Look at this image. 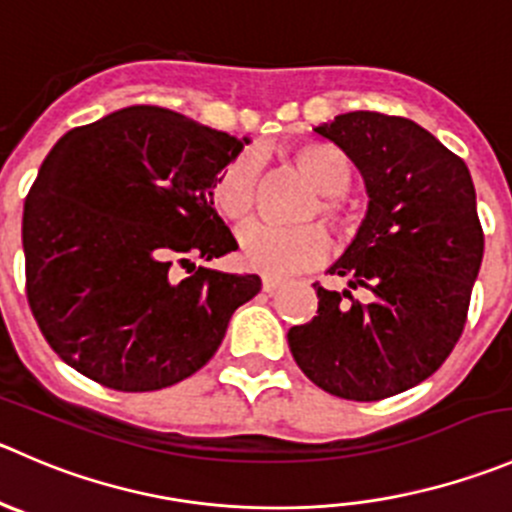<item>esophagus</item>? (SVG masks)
Returning a JSON list of instances; mask_svg holds the SVG:
<instances>
[{
  "mask_svg": "<svg viewBox=\"0 0 512 512\" xmlns=\"http://www.w3.org/2000/svg\"><path fill=\"white\" fill-rule=\"evenodd\" d=\"M280 290V282L272 280V277H262V292H267V295H272V292Z\"/></svg>",
  "mask_w": 512,
  "mask_h": 512,
  "instance_id": "obj_1",
  "label": "esophagus"
}]
</instances>
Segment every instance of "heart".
Returning <instances> with one entry per match:
<instances>
[{"label":"heart","instance_id":"obj_1","mask_svg":"<svg viewBox=\"0 0 512 512\" xmlns=\"http://www.w3.org/2000/svg\"><path fill=\"white\" fill-rule=\"evenodd\" d=\"M285 160L320 192L317 215L330 222L337 232L352 230V217L342 210L340 195L352 182V162L340 147L322 140H305L285 147ZM257 167L250 155H237L220 170L212 182V205L225 220L242 222L250 217L255 205ZM240 260L245 267L265 277H290L295 272L320 265L327 255V240L320 227H275L265 222H252L237 235Z\"/></svg>","mask_w":512,"mask_h":512}]
</instances>
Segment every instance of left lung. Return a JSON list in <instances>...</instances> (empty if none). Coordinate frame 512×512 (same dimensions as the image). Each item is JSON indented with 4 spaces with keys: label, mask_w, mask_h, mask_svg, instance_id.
<instances>
[{
    "label": "left lung",
    "mask_w": 512,
    "mask_h": 512,
    "mask_svg": "<svg viewBox=\"0 0 512 512\" xmlns=\"http://www.w3.org/2000/svg\"><path fill=\"white\" fill-rule=\"evenodd\" d=\"M360 170L367 212L317 290V315L287 332L300 370L357 403L393 398L433 375L460 340L483 262L470 170L428 130L380 112L337 114L315 127ZM362 286L365 301L351 290Z\"/></svg>",
    "instance_id": "1"
}]
</instances>
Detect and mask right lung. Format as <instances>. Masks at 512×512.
I'll use <instances>...</instances> for the list:
<instances>
[{
  "mask_svg": "<svg viewBox=\"0 0 512 512\" xmlns=\"http://www.w3.org/2000/svg\"><path fill=\"white\" fill-rule=\"evenodd\" d=\"M247 142L140 104L52 147L24 202L22 245L32 315L69 367L104 388L150 393L215 355L262 282L192 257L237 250L212 182Z\"/></svg>",
  "mask_w": 512,
  "mask_h": 512,
  "instance_id": "add662e5",
  "label": "right lung"
}]
</instances>
